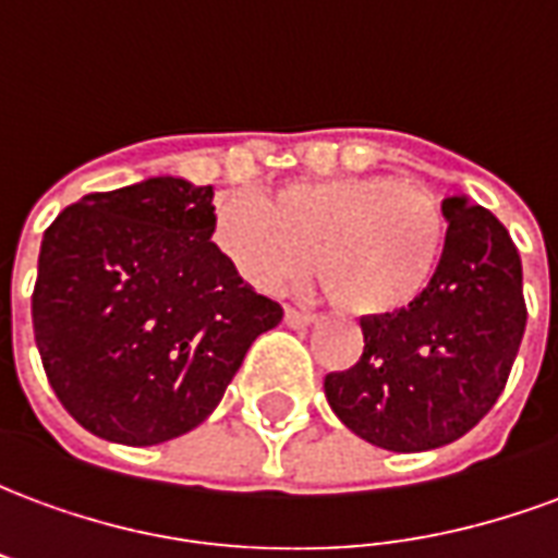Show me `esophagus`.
<instances>
[{"label":"esophagus","mask_w":558,"mask_h":558,"mask_svg":"<svg viewBox=\"0 0 558 558\" xmlns=\"http://www.w3.org/2000/svg\"><path fill=\"white\" fill-rule=\"evenodd\" d=\"M283 319H287V326H290V328H307V326H314V323H316V316L302 314V311H295V307H287Z\"/></svg>","instance_id":"obj_1"}]
</instances>
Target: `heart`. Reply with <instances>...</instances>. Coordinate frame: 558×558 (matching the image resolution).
<instances>
[{"label": "heart", "mask_w": 558, "mask_h": 558, "mask_svg": "<svg viewBox=\"0 0 558 558\" xmlns=\"http://www.w3.org/2000/svg\"><path fill=\"white\" fill-rule=\"evenodd\" d=\"M211 242L259 292L316 280L343 314L379 319L418 302L445 247L439 196L395 175H328L280 184L271 199L227 191L215 199Z\"/></svg>", "instance_id": "b5f03b06"}]
</instances>
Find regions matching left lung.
Instances as JSON below:
<instances>
[{"label": "left lung", "mask_w": 558, "mask_h": 558, "mask_svg": "<svg viewBox=\"0 0 558 558\" xmlns=\"http://www.w3.org/2000/svg\"><path fill=\"white\" fill-rule=\"evenodd\" d=\"M430 287L395 316L362 319L364 352L326 376L328 407L364 442L430 451L478 424L502 395L526 331L523 266L493 211L445 196Z\"/></svg>", "instance_id": "8db88e82"}]
</instances>
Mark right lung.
I'll return each instance as SVG.
<instances>
[{
	"label": "right lung",
	"mask_w": 558,
	"mask_h": 558,
	"mask_svg": "<svg viewBox=\"0 0 558 558\" xmlns=\"http://www.w3.org/2000/svg\"><path fill=\"white\" fill-rule=\"evenodd\" d=\"M211 196V184L151 175L86 194L44 232L35 343L56 398L107 442L194 430L283 316L215 247Z\"/></svg>",
	"instance_id": "right-lung-1"
}]
</instances>
